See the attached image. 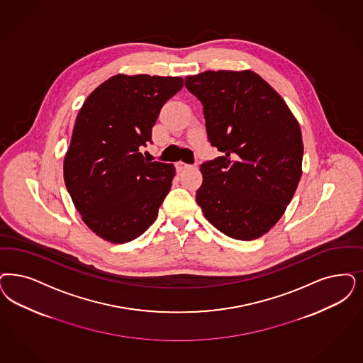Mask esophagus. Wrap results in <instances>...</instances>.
I'll return each instance as SVG.
<instances>
[{"instance_id": "obj_1", "label": "esophagus", "mask_w": 363, "mask_h": 363, "mask_svg": "<svg viewBox=\"0 0 363 363\" xmlns=\"http://www.w3.org/2000/svg\"><path fill=\"white\" fill-rule=\"evenodd\" d=\"M175 167H177V170H178V172H182V170H185V169L191 167V164H188V163L185 162H177L175 163Z\"/></svg>"}]
</instances>
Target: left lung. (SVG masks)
<instances>
[{
	"mask_svg": "<svg viewBox=\"0 0 363 363\" xmlns=\"http://www.w3.org/2000/svg\"><path fill=\"white\" fill-rule=\"evenodd\" d=\"M185 86L203 106L221 157L201 164L196 201L229 238H262L280 220L301 177L303 140L286 101L252 71H205Z\"/></svg>",
	"mask_w": 363,
	"mask_h": 363,
	"instance_id": "left-lung-1",
	"label": "left lung"
}]
</instances>
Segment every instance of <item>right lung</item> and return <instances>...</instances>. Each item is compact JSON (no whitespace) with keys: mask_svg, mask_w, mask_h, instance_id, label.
Returning a JSON list of instances; mask_svg holds the SVG:
<instances>
[{"mask_svg":"<svg viewBox=\"0 0 363 363\" xmlns=\"http://www.w3.org/2000/svg\"><path fill=\"white\" fill-rule=\"evenodd\" d=\"M182 87V77L113 76L77 113L64 181L83 221L103 240L128 242L155 221L175 169L145 160L140 147L151 142L163 104Z\"/></svg>","mask_w":363,"mask_h":363,"instance_id":"obj_1","label":"right lung"}]
</instances>
